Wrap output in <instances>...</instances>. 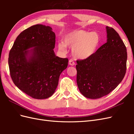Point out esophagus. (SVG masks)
Wrapping results in <instances>:
<instances>
[{
	"instance_id": "esophagus-1",
	"label": "esophagus",
	"mask_w": 134,
	"mask_h": 134,
	"mask_svg": "<svg viewBox=\"0 0 134 134\" xmlns=\"http://www.w3.org/2000/svg\"><path fill=\"white\" fill-rule=\"evenodd\" d=\"M69 64L71 66H73L75 65V63L73 60L70 59V60H69Z\"/></svg>"
}]
</instances>
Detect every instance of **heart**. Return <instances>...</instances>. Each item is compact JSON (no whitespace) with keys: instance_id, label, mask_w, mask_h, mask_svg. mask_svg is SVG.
I'll list each match as a JSON object with an SVG mask.
<instances>
[{"instance_id":"b5f03b06","label":"heart","mask_w":134,"mask_h":134,"mask_svg":"<svg viewBox=\"0 0 134 134\" xmlns=\"http://www.w3.org/2000/svg\"><path fill=\"white\" fill-rule=\"evenodd\" d=\"M99 43V36L96 32L75 30L65 36L63 43L59 44L62 51L66 50V46L71 47L72 54L75 58L85 59L94 53Z\"/></svg>"}]
</instances>
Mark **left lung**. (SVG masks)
<instances>
[{
    "instance_id": "1",
    "label": "left lung",
    "mask_w": 134,
    "mask_h": 134,
    "mask_svg": "<svg viewBox=\"0 0 134 134\" xmlns=\"http://www.w3.org/2000/svg\"><path fill=\"white\" fill-rule=\"evenodd\" d=\"M107 42L86 59L77 60L76 83L88 98L106 96L118 86L126 70L127 50L119 34L106 27Z\"/></svg>"
}]
</instances>
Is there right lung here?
<instances>
[{
	"mask_svg": "<svg viewBox=\"0 0 134 134\" xmlns=\"http://www.w3.org/2000/svg\"><path fill=\"white\" fill-rule=\"evenodd\" d=\"M52 30L42 25L27 28L18 36L9 54L12 80L33 98L46 99L53 94L61 73L68 66V58L55 54V34Z\"/></svg>",
	"mask_w": 134,
	"mask_h": 134,
	"instance_id": "obj_1",
	"label": "right lung"
}]
</instances>
